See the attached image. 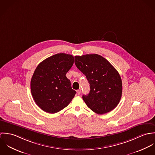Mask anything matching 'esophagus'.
<instances>
[{
  "instance_id": "1",
  "label": "esophagus",
  "mask_w": 155,
  "mask_h": 155,
  "mask_svg": "<svg viewBox=\"0 0 155 155\" xmlns=\"http://www.w3.org/2000/svg\"><path fill=\"white\" fill-rule=\"evenodd\" d=\"M81 89H79L77 90V94H78V95H80V94H81Z\"/></svg>"
}]
</instances>
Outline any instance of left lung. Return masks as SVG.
Masks as SVG:
<instances>
[{"instance_id":"8db88e82","label":"left lung","mask_w":155,"mask_h":155,"mask_svg":"<svg viewBox=\"0 0 155 155\" xmlns=\"http://www.w3.org/2000/svg\"><path fill=\"white\" fill-rule=\"evenodd\" d=\"M78 68L87 77L90 92L83 95L87 106L103 114L113 110L122 97V82L118 71L104 57L98 54L74 57Z\"/></svg>"}]
</instances>
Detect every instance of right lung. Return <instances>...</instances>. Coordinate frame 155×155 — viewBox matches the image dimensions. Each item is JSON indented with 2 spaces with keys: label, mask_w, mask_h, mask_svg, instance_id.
Wrapping results in <instances>:
<instances>
[{
  "label": "right lung",
  "mask_w": 155,
  "mask_h": 155,
  "mask_svg": "<svg viewBox=\"0 0 155 155\" xmlns=\"http://www.w3.org/2000/svg\"><path fill=\"white\" fill-rule=\"evenodd\" d=\"M73 63V55L60 53L47 58L35 69L30 88L35 103L42 110L57 113L74 98L76 92L66 76Z\"/></svg>",
  "instance_id": "1"
}]
</instances>
